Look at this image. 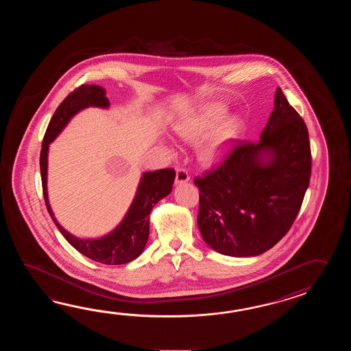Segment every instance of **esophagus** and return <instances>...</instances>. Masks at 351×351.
Here are the masks:
<instances>
[{
    "mask_svg": "<svg viewBox=\"0 0 351 351\" xmlns=\"http://www.w3.org/2000/svg\"><path fill=\"white\" fill-rule=\"evenodd\" d=\"M189 180V174L184 168H178L176 172V184H182Z\"/></svg>",
    "mask_w": 351,
    "mask_h": 351,
    "instance_id": "esophagus-1",
    "label": "esophagus"
}]
</instances>
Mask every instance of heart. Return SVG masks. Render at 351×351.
I'll use <instances>...</instances> for the list:
<instances>
[{
    "label": "heart",
    "mask_w": 351,
    "mask_h": 351,
    "mask_svg": "<svg viewBox=\"0 0 351 351\" xmlns=\"http://www.w3.org/2000/svg\"><path fill=\"white\" fill-rule=\"evenodd\" d=\"M224 114L226 110L222 106L208 105L192 119L179 124L177 133L186 142H198L216 128L223 119ZM216 128L199 150V158L206 165H216L227 156L232 144L241 134L242 123L239 118H230Z\"/></svg>",
    "instance_id": "1"
}]
</instances>
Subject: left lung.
Segmentation results:
<instances>
[{
  "label": "left lung",
  "instance_id": "1",
  "mask_svg": "<svg viewBox=\"0 0 351 351\" xmlns=\"http://www.w3.org/2000/svg\"><path fill=\"white\" fill-rule=\"evenodd\" d=\"M310 177L305 121L277 88L260 142H236L222 165L194 179L202 239L226 256L269 251L291 228Z\"/></svg>",
  "mask_w": 351,
  "mask_h": 351
}]
</instances>
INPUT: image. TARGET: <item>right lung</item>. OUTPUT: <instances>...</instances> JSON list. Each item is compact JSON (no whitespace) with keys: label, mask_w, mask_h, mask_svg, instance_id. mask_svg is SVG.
<instances>
[{"label":"right lung","mask_w":351,"mask_h":351,"mask_svg":"<svg viewBox=\"0 0 351 351\" xmlns=\"http://www.w3.org/2000/svg\"><path fill=\"white\" fill-rule=\"evenodd\" d=\"M108 108L109 99L105 97V89L97 85H82L70 93L58 109L53 112L46 129L43 149L40 154V169L43 191L49 215L53 223L59 228L67 242L93 261L104 265H124L139 257L144 251L149 237V215L158 202L172 192L173 182L176 178L174 169H159L144 173L136 189L134 199L115 230L97 239H80L60 226L53 217V210L47 198V153L49 144L62 132L75 114L89 108Z\"/></svg>","instance_id":"1"}]
</instances>
